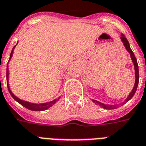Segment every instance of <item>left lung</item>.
<instances>
[{
    "label": "left lung",
    "mask_w": 146,
    "mask_h": 146,
    "mask_svg": "<svg viewBox=\"0 0 146 146\" xmlns=\"http://www.w3.org/2000/svg\"><path fill=\"white\" fill-rule=\"evenodd\" d=\"M121 40L124 44V46H125V49H126V50L129 53L130 56H131V59H132V63L134 64V67H135V85H134V87L132 89V92L129 93V95L128 96V97L126 98L125 100V101L123 102L122 103L119 104V105H106V104H104V103H102L97 101V100H93V102L96 105L100 106L101 107L103 108V109H106V110H115L116 108H118L119 106H122L123 104H125L126 102L128 101H129L132 98V96H134L135 93L136 92V90H137V86L139 85V66H138V63H137V60L135 58V55H134V53L132 52V50L130 48L129 46V41L127 40V39L125 38V36H124V34H121Z\"/></svg>",
    "instance_id": "8db88e82"
}]
</instances>
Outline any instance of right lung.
<instances>
[{
    "label": "right lung",
    "mask_w": 146,
    "mask_h": 146,
    "mask_svg": "<svg viewBox=\"0 0 146 146\" xmlns=\"http://www.w3.org/2000/svg\"><path fill=\"white\" fill-rule=\"evenodd\" d=\"M14 46L13 47V50L11 51V55H10V59H9V61L12 57L13 56V52H14V50L15 48ZM8 61V62H9ZM8 77H9V70H8V65L7 66V88H8V91L10 94L11 95V96L14 98V100H16L17 103H19L21 105H22L23 106H24L27 109H28L30 110H32V111H44V110H47L50 107H51L52 106H53L55 104L57 101H58L60 97H59L58 99H55L53 101H50V102H48V103H40V104H36V103H29V102H27V101H24V100H20L18 97H17L16 96L14 95V93H12L10 89V86H9V82H8Z\"/></svg>",
    "instance_id": "obj_1"
}]
</instances>
